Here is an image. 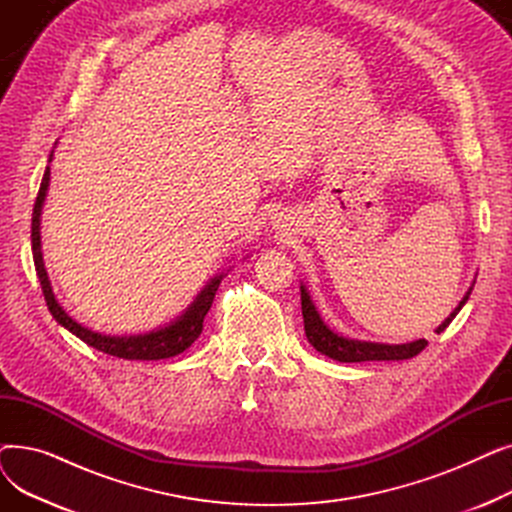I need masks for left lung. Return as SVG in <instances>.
Returning a JSON list of instances; mask_svg holds the SVG:
<instances>
[{
  "label": "left lung",
  "instance_id": "obj_1",
  "mask_svg": "<svg viewBox=\"0 0 512 512\" xmlns=\"http://www.w3.org/2000/svg\"><path fill=\"white\" fill-rule=\"evenodd\" d=\"M475 284V282H473ZM473 284L465 292L463 301L456 305V309L442 321L436 328V332H444L450 321L463 309V305L469 301V294L473 290ZM301 309H303V321H305V334L311 346L317 353L326 355L340 363H363V361H402L419 355L427 346L425 338L405 342V344H386V342H369V340H357L346 338L338 332H334L324 319H321L307 286L301 282Z\"/></svg>",
  "mask_w": 512,
  "mask_h": 512
}]
</instances>
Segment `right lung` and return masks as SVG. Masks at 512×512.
Segmentation results:
<instances>
[{
  "instance_id": "1",
  "label": "right lung",
  "mask_w": 512,
  "mask_h": 512,
  "mask_svg": "<svg viewBox=\"0 0 512 512\" xmlns=\"http://www.w3.org/2000/svg\"><path fill=\"white\" fill-rule=\"evenodd\" d=\"M58 145V141H56ZM56 145H53L49 159H47V168L41 180L39 195L33 207V224H31V242H33V259H35V270L43 288V297L45 303L53 315V319L58 321L62 328H66L70 334H74L78 340H83L85 344L97 348V351L112 355L118 359H128V361H157V359H170L180 353H184L188 346H191L203 330V319L215 299V292H218L220 282L224 280V272L215 274L193 299V303L188 305L176 319H172L170 324L159 326L151 332L143 334H124V336H112V334H101L95 332L68 315V311L58 303L56 294L51 290V282L45 270L43 263V253H41V213H43V203L47 197V188H49V164L53 159V151H56Z\"/></svg>"
}]
</instances>
